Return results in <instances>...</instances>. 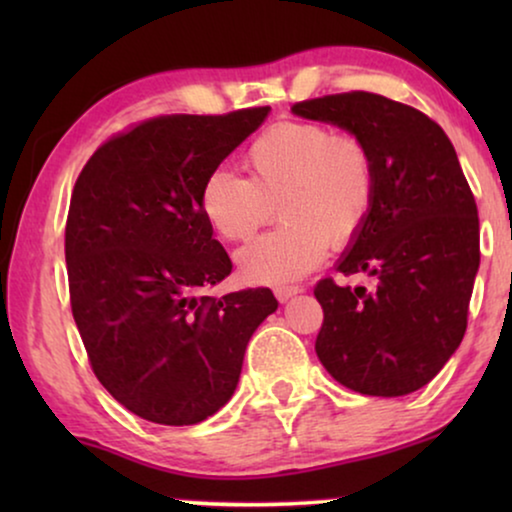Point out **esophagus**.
I'll list each match as a JSON object with an SVG mask.
<instances>
[{
	"label": "esophagus",
	"mask_w": 512,
	"mask_h": 512,
	"mask_svg": "<svg viewBox=\"0 0 512 512\" xmlns=\"http://www.w3.org/2000/svg\"><path fill=\"white\" fill-rule=\"evenodd\" d=\"M296 293H300L298 286H279V289H275V296L279 303H286V300H291Z\"/></svg>",
	"instance_id": "1"
}]
</instances>
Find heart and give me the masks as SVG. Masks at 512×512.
Here are the masks:
<instances>
[{
  "label": "heart",
  "instance_id": "obj_1",
  "mask_svg": "<svg viewBox=\"0 0 512 512\" xmlns=\"http://www.w3.org/2000/svg\"><path fill=\"white\" fill-rule=\"evenodd\" d=\"M254 177L216 167L200 191V209L223 240H249L282 205L286 226L237 251L244 282L284 286L312 272L333 249L366 230L377 198L375 156L356 132L319 121H282L249 146Z\"/></svg>",
  "mask_w": 512,
  "mask_h": 512
}]
</instances>
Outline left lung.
<instances>
[{"mask_svg": "<svg viewBox=\"0 0 512 512\" xmlns=\"http://www.w3.org/2000/svg\"><path fill=\"white\" fill-rule=\"evenodd\" d=\"M293 114L366 139L375 156L370 221L338 272L373 286H314L324 324L319 361L366 396L422 389L457 352L480 265V221L471 186L443 128L408 104L352 90L296 102Z\"/></svg>", "mask_w": 512, "mask_h": 512, "instance_id": "1", "label": "left lung"}]
</instances>
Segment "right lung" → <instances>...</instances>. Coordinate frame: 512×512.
Returning a JSON list of instances; mask_svg holds the SVG:
<instances>
[{"instance_id":"obj_1","label":"right lung","mask_w":512,"mask_h":512,"mask_svg":"<svg viewBox=\"0 0 512 512\" xmlns=\"http://www.w3.org/2000/svg\"><path fill=\"white\" fill-rule=\"evenodd\" d=\"M270 107L156 116L118 132L76 179L65 228L69 303L102 387L137 417L198 424L233 396L270 289L202 296L233 263L200 209L207 174Z\"/></svg>"}]
</instances>
